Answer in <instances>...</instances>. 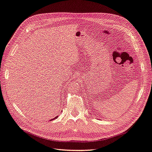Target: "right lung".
Listing matches in <instances>:
<instances>
[{"mask_svg": "<svg viewBox=\"0 0 152 152\" xmlns=\"http://www.w3.org/2000/svg\"><path fill=\"white\" fill-rule=\"evenodd\" d=\"M57 117H58V116H56V117H55L54 118H53V120H54V119H55V118H57Z\"/></svg>", "mask_w": 152, "mask_h": 152, "instance_id": "right-lung-1", "label": "right lung"}]
</instances>
